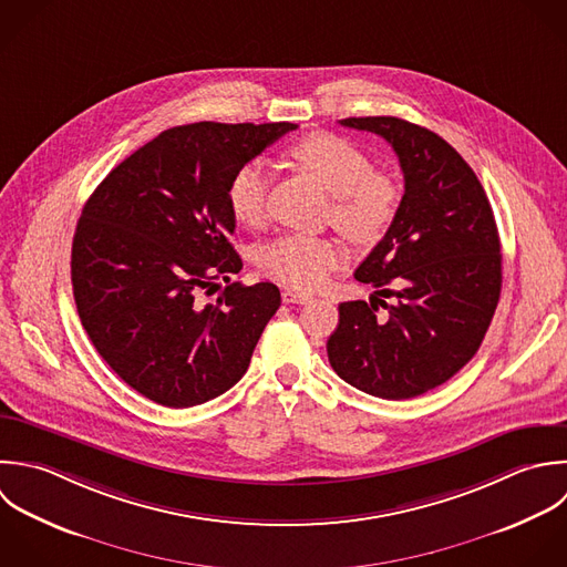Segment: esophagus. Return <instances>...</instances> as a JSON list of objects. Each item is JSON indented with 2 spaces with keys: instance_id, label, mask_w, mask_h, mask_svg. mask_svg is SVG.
Masks as SVG:
<instances>
[{
  "instance_id": "obj_1",
  "label": "esophagus",
  "mask_w": 567,
  "mask_h": 567,
  "mask_svg": "<svg viewBox=\"0 0 567 567\" xmlns=\"http://www.w3.org/2000/svg\"><path fill=\"white\" fill-rule=\"evenodd\" d=\"M282 302H287V305H309V302H313V296L305 293V291H298V289H285L282 291Z\"/></svg>"
}]
</instances>
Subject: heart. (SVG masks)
<instances>
[{"label": "heart", "mask_w": 567, "mask_h": 567, "mask_svg": "<svg viewBox=\"0 0 567 567\" xmlns=\"http://www.w3.org/2000/svg\"><path fill=\"white\" fill-rule=\"evenodd\" d=\"M291 156L313 174L333 196L336 223L355 240L378 238L393 220L400 187L393 176L373 169V161L351 141L316 132L291 147ZM271 174L267 163L249 161L238 167L227 185V205L243 225L265 218ZM344 260L338 240L309 234H285L260 249L265 274L298 289L320 287Z\"/></svg>", "instance_id": "heart-1"}]
</instances>
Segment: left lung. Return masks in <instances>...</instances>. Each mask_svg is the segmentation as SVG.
I'll use <instances>...</instances> for the list:
<instances>
[{"label": "left lung", "mask_w": 567, "mask_h": 567, "mask_svg": "<svg viewBox=\"0 0 567 567\" xmlns=\"http://www.w3.org/2000/svg\"><path fill=\"white\" fill-rule=\"evenodd\" d=\"M340 123L391 143L404 196L389 231L355 269V280L396 302H342L329 362L369 395L417 398L466 367L491 327L502 293L495 214L473 167L435 132L398 116Z\"/></svg>", "instance_id": "left-lung-1"}]
</instances>
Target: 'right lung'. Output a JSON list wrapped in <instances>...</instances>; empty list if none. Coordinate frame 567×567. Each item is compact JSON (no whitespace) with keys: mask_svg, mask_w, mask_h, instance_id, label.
I'll use <instances>...</instances> for the list:
<instances>
[{"mask_svg":"<svg viewBox=\"0 0 567 567\" xmlns=\"http://www.w3.org/2000/svg\"><path fill=\"white\" fill-rule=\"evenodd\" d=\"M296 123L200 121L161 132L118 163L83 205L72 240V291L99 355L147 400L187 409L229 391L280 307L271 282H230L227 185Z\"/></svg>","mask_w":567,"mask_h":567,"instance_id":"1","label":"right lung"}]
</instances>
